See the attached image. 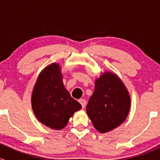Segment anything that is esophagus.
<instances>
[{"label":"esophagus","instance_id":"34e87169","mask_svg":"<svg viewBox=\"0 0 160 160\" xmlns=\"http://www.w3.org/2000/svg\"><path fill=\"white\" fill-rule=\"evenodd\" d=\"M79 102H80V104H81L82 108H84L86 107V103L85 99H80V100H79Z\"/></svg>","mask_w":160,"mask_h":160}]
</instances>
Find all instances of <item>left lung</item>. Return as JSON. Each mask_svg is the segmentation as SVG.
I'll use <instances>...</instances> for the list:
<instances>
[{"mask_svg": "<svg viewBox=\"0 0 160 160\" xmlns=\"http://www.w3.org/2000/svg\"><path fill=\"white\" fill-rule=\"evenodd\" d=\"M131 98L121 79L107 71L95 80L94 92L86 106V113L100 133L111 132L127 118Z\"/></svg>", "mask_w": 160, "mask_h": 160, "instance_id": "left-lung-1", "label": "left lung"}]
</instances>
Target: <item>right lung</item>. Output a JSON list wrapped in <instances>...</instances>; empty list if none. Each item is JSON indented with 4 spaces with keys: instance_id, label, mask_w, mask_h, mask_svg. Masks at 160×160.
Segmentation results:
<instances>
[{
    "instance_id": "1",
    "label": "right lung",
    "mask_w": 160,
    "mask_h": 160,
    "mask_svg": "<svg viewBox=\"0 0 160 160\" xmlns=\"http://www.w3.org/2000/svg\"><path fill=\"white\" fill-rule=\"evenodd\" d=\"M59 64L52 63L42 70L32 94L33 112L47 127L61 130L69 119L82 108L65 89Z\"/></svg>"
}]
</instances>
